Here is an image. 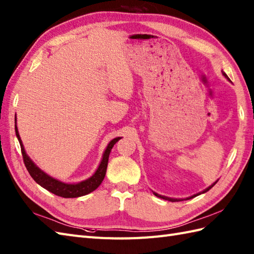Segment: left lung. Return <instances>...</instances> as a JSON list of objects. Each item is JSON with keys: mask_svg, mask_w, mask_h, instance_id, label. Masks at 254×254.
I'll return each mask as SVG.
<instances>
[{"mask_svg": "<svg viewBox=\"0 0 254 254\" xmlns=\"http://www.w3.org/2000/svg\"><path fill=\"white\" fill-rule=\"evenodd\" d=\"M223 75L225 76L226 79H228L229 80V78L227 76V74L225 73V72H223ZM217 183V181L215 182V183H213V184H212L211 186H209L208 188H205V190H203V191H201V192H198V193H196V194H193V196H191V197H188V198H186L187 200L188 199H191V198H193V197H196V196H199V194H201V193H204V192H207L208 190H210L212 187H213L215 184ZM154 194L155 196H157V197H159V198H162V199H164V200H169V201H172V202H175V201H183V200L184 199H176V198H170V197H166V196H161V194H159V193H157V192H154Z\"/></svg>", "mask_w": 254, "mask_h": 254, "instance_id": "obj_1", "label": "left lung"}]
</instances>
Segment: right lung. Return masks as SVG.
<instances>
[{"mask_svg": "<svg viewBox=\"0 0 254 254\" xmlns=\"http://www.w3.org/2000/svg\"><path fill=\"white\" fill-rule=\"evenodd\" d=\"M15 120H16V117H15ZM15 131H16V136L18 138L19 144H20L23 163H25L29 174L31 175V178L37 182L40 186H42L46 190L53 192L54 194H56V196H60L63 198H76V197L85 196V194L95 190L96 188L102 184V182L106 175V171H107L110 151L113 149L114 145L121 138V137H116L108 144L107 148H106L104 151L102 161H100L97 170L95 171V173H94L91 178H88L87 180L82 181L80 183L69 184V183H64L54 178H52V176L46 174L40 168L35 166L34 162L26 154L25 147L22 145V141L18 133V128H17L16 125H15Z\"/></svg>", "mask_w": 254, "mask_h": 254, "instance_id": "1", "label": "right lung"}]
</instances>
